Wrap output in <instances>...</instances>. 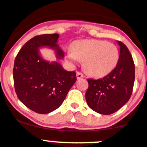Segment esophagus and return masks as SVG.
Here are the masks:
<instances>
[{"instance_id": "esophagus-1", "label": "esophagus", "mask_w": 147, "mask_h": 147, "mask_svg": "<svg viewBox=\"0 0 147 147\" xmlns=\"http://www.w3.org/2000/svg\"><path fill=\"white\" fill-rule=\"evenodd\" d=\"M83 77H84V75H83V74L82 73V72H77V78L78 79L83 78Z\"/></svg>"}]
</instances>
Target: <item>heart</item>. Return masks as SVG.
I'll return each mask as SVG.
<instances>
[{
    "instance_id": "heart-1",
    "label": "heart",
    "mask_w": 147,
    "mask_h": 147,
    "mask_svg": "<svg viewBox=\"0 0 147 147\" xmlns=\"http://www.w3.org/2000/svg\"><path fill=\"white\" fill-rule=\"evenodd\" d=\"M70 63L84 61V69L92 76L101 78L116 68L119 59V51L114 44L98 39H84L72 44V51L67 53Z\"/></svg>"
}]
</instances>
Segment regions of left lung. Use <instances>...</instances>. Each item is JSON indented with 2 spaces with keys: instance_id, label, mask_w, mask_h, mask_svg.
<instances>
[{
  "instance_id": "1",
  "label": "left lung",
  "mask_w": 147,
  "mask_h": 147,
  "mask_svg": "<svg viewBox=\"0 0 147 147\" xmlns=\"http://www.w3.org/2000/svg\"><path fill=\"white\" fill-rule=\"evenodd\" d=\"M120 46L119 59L116 68L102 78L87 79L88 88L86 100L89 108L98 113H115L127 102L135 81V64L132 55L124 43Z\"/></svg>"
}]
</instances>
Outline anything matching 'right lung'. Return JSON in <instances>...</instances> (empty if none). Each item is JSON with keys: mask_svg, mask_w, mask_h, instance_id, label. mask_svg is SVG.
I'll use <instances>...</instances> for the list:
<instances>
[{"mask_svg": "<svg viewBox=\"0 0 147 147\" xmlns=\"http://www.w3.org/2000/svg\"><path fill=\"white\" fill-rule=\"evenodd\" d=\"M59 34L36 36L22 46L15 58L13 69L17 96L29 109L42 114L57 109L76 81L75 72L65 70L58 62L44 61L38 49H55L58 58L64 57L57 41Z\"/></svg>", "mask_w": 147, "mask_h": 147, "instance_id": "add662e5", "label": "right lung"}]
</instances>
